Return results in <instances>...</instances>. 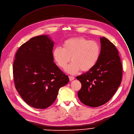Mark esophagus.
<instances>
[{
    "instance_id": "obj_1",
    "label": "esophagus",
    "mask_w": 134,
    "mask_h": 134,
    "mask_svg": "<svg viewBox=\"0 0 134 134\" xmlns=\"http://www.w3.org/2000/svg\"><path fill=\"white\" fill-rule=\"evenodd\" d=\"M69 80L70 81H71L74 80V76H69Z\"/></svg>"
}]
</instances>
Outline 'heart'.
Returning <instances> with one entry per match:
<instances>
[{
    "mask_svg": "<svg viewBox=\"0 0 134 134\" xmlns=\"http://www.w3.org/2000/svg\"><path fill=\"white\" fill-rule=\"evenodd\" d=\"M101 47L98 43L84 37H75L65 41L63 47H57L53 51V58L58 66L64 69L70 62H72L66 68L69 74H75L80 70H91L100 58Z\"/></svg>",
    "mask_w": 134,
    "mask_h": 134,
    "instance_id": "obj_1",
    "label": "heart"
}]
</instances>
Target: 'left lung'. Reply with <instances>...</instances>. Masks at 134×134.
<instances>
[{"label":"left lung","mask_w":134,"mask_h":134,"mask_svg":"<svg viewBox=\"0 0 134 134\" xmlns=\"http://www.w3.org/2000/svg\"><path fill=\"white\" fill-rule=\"evenodd\" d=\"M101 52L95 66L76 77L82 84L78 91L80 101L87 106L98 107L109 100L121 84L122 67L115 45L105 37L100 38Z\"/></svg>","instance_id":"1"}]
</instances>
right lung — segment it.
Wrapping results in <instances>:
<instances>
[{"label": "right lung", "mask_w": 134, "mask_h": 134, "mask_svg": "<svg viewBox=\"0 0 134 134\" xmlns=\"http://www.w3.org/2000/svg\"><path fill=\"white\" fill-rule=\"evenodd\" d=\"M54 42L48 35L31 38L18 49L13 72L16 90L27 104L44 109L55 100L69 78L53 62Z\"/></svg>", "instance_id": "right-lung-1"}]
</instances>
